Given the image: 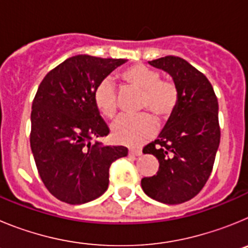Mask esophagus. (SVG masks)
Instances as JSON below:
<instances>
[{"label": "esophagus", "instance_id": "obj_1", "mask_svg": "<svg viewBox=\"0 0 248 248\" xmlns=\"http://www.w3.org/2000/svg\"><path fill=\"white\" fill-rule=\"evenodd\" d=\"M129 155H130V156H140V155H141V150L130 149V150H129Z\"/></svg>", "mask_w": 248, "mask_h": 248}]
</instances>
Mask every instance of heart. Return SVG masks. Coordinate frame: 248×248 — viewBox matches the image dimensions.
<instances>
[{"mask_svg":"<svg viewBox=\"0 0 248 248\" xmlns=\"http://www.w3.org/2000/svg\"><path fill=\"white\" fill-rule=\"evenodd\" d=\"M120 78L135 88L141 89V108L150 109L159 118H168L176 108L179 92L176 85L160 79V74L145 65L137 64L126 68ZM94 104L107 118L117 113V91L111 79H104L97 85L93 94ZM156 130L155 119L149 113L139 115H122L111 125L113 139L119 144L138 146L150 139Z\"/></svg>","mask_w":248,"mask_h":248,"instance_id":"obj_1","label":"heart"}]
</instances>
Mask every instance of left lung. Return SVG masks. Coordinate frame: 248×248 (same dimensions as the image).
<instances>
[{
    "label": "left lung",
    "instance_id": "left-lung-1",
    "mask_svg": "<svg viewBox=\"0 0 248 248\" xmlns=\"http://www.w3.org/2000/svg\"><path fill=\"white\" fill-rule=\"evenodd\" d=\"M149 64L171 76L179 102L159 137L143 149L159 161L156 175L141 179L151 199L169 205L191 200L211 174L220 144L218 103L209 79L185 59L175 56Z\"/></svg>",
    "mask_w": 248,
    "mask_h": 248
}]
</instances>
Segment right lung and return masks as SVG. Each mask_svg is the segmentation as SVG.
Masks as SVG:
<instances>
[{
	"mask_svg": "<svg viewBox=\"0 0 248 248\" xmlns=\"http://www.w3.org/2000/svg\"><path fill=\"white\" fill-rule=\"evenodd\" d=\"M125 62L79 54L57 65L39 84L31 113V149L45 186L63 202L99 198L108 189L111 163L128 155L124 146L92 141L109 134L94 91Z\"/></svg>",
	"mask_w": 248,
	"mask_h": 248,
	"instance_id": "1",
	"label": "right lung"
}]
</instances>
